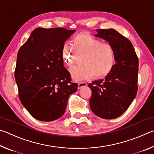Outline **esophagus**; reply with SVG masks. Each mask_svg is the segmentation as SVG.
Returning a JSON list of instances; mask_svg holds the SVG:
<instances>
[{
  "instance_id": "34e87169",
  "label": "esophagus",
  "mask_w": 154,
  "mask_h": 154,
  "mask_svg": "<svg viewBox=\"0 0 154 154\" xmlns=\"http://www.w3.org/2000/svg\"><path fill=\"white\" fill-rule=\"evenodd\" d=\"M87 86V83L85 82H79L78 83V89H81L83 87Z\"/></svg>"
}]
</instances>
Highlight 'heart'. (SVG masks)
Wrapping results in <instances>:
<instances>
[{
	"label": "heart",
	"mask_w": 154,
	"mask_h": 154,
	"mask_svg": "<svg viewBox=\"0 0 154 154\" xmlns=\"http://www.w3.org/2000/svg\"><path fill=\"white\" fill-rule=\"evenodd\" d=\"M71 46L65 43L62 48V58L69 67L81 58L82 65L70 69L75 81L84 80L94 76L100 79L112 71L116 64V52L110 43H103L98 38L88 33H79L72 39Z\"/></svg>",
	"instance_id": "b5f03b06"
}]
</instances>
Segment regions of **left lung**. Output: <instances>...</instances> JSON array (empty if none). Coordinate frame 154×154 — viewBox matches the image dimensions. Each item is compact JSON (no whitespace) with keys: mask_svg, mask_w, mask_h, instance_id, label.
I'll list each match as a JSON object with an SVG mask.
<instances>
[{"mask_svg":"<svg viewBox=\"0 0 154 154\" xmlns=\"http://www.w3.org/2000/svg\"><path fill=\"white\" fill-rule=\"evenodd\" d=\"M94 36L113 47L116 64L105 79L88 84L92 90L90 109L101 118L115 119L127 110L136 97L139 60L131 42L113 28L98 29Z\"/></svg>","mask_w":154,"mask_h":154,"instance_id":"1","label":"left lung"}]
</instances>
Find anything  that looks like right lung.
I'll list each match as a JSON object with an SVG mask.
<instances>
[{
    "label": "right lung",
    "mask_w": 154,
    "mask_h": 154,
    "mask_svg": "<svg viewBox=\"0 0 154 154\" xmlns=\"http://www.w3.org/2000/svg\"><path fill=\"white\" fill-rule=\"evenodd\" d=\"M75 32L63 28H37L18 51L15 79L19 98L38 120L60 118L69 96L77 90L61 54L64 42Z\"/></svg>",
    "instance_id": "right-lung-1"
}]
</instances>
